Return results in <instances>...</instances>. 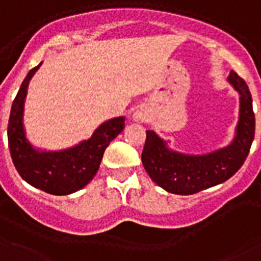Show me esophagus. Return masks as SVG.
Wrapping results in <instances>:
<instances>
[{
    "instance_id": "esophagus-1",
    "label": "esophagus",
    "mask_w": 261,
    "mask_h": 261,
    "mask_svg": "<svg viewBox=\"0 0 261 261\" xmlns=\"http://www.w3.org/2000/svg\"><path fill=\"white\" fill-rule=\"evenodd\" d=\"M134 120L135 122H139V123H144V122H147V113L142 109L137 110L134 113Z\"/></svg>"
}]
</instances>
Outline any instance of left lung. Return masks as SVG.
Listing matches in <instances>:
<instances>
[{"instance_id": "obj_1", "label": "left lung", "mask_w": 261, "mask_h": 261, "mask_svg": "<svg viewBox=\"0 0 261 261\" xmlns=\"http://www.w3.org/2000/svg\"><path fill=\"white\" fill-rule=\"evenodd\" d=\"M228 82L240 95V110L235 138L227 147L208 154H183L168 148L154 131H146L142 163L152 181L167 192L192 195L220 185L235 175L248 156L255 137L252 97L246 81L235 71L229 73Z\"/></svg>"}]
</instances>
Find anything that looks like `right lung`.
<instances>
[{"mask_svg": "<svg viewBox=\"0 0 261 261\" xmlns=\"http://www.w3.org/2000/svg\"><path fill=\"white\" fill-rule=\"evenodd\" d=\"M41 63L28 73L13 100L8 124L9 148L23 180L47 194L69 195L89 185L95 176L106 147L124 128V117L106 120L90 139L74 147L61 151L34 148L23 128V103L30 80Z\"/></svg>", "mask_w": 261, "mask_h": 261, "instance_id": "right-lung-1", "label": "right lung"}]
</instances>
